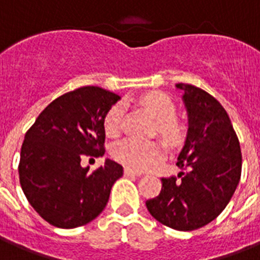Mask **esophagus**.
<instances>
[{"label": "esophagus", "mask_w": 260, "mask_h": 260, "mask_svg": "<svg viewBox=\"0 0 260 260\" xmlns=\"http://www.w3.org/2000/svg\"><path fill=\"white\" fill-rule=\"evenodd\" d=\"M124 175L125 176H141V172H137L131 168H124Z\"/></svg>", "instance_id": "esophagus-1"}]
</instances>
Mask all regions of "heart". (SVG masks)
<instances>
[{"label":"heart","mask_w":260,"mask_h":260,"mask_svg":"<svg viewBox=\"0 0 260 260\" xmlns=\"http://www.w3.org/2000/svg\"><path fill=\"white\" fill-rule=\"evenodd\" d=\"M141 103L152 117L157 121V129L163 137L171 143L180 139V128L175 123V104L167 94L161 92H149L141 99ZM123 107L113 105L105 115L104 129L108 136H117L121 126ZM112 156L126 168L135 171H144L155 166L164 157V148L156 141H143L136 139H125L113 145Z\"/></svg>","instance_id":"b5f03b06"}]
</instances>
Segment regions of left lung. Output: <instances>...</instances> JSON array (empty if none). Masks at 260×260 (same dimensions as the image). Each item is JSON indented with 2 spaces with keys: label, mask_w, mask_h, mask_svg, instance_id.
<instances>
[{
  "label": "left lung",
  "mask_w": 260,
  "mask_h": 260,
  "mask_svg": "<svg viewBox=\"0 0 260 260\" xmlns=\"http://www.w3.org/2000/svg\"><path fill=\"white\" fill-rule=\"evenodd\" d=\"M184 92L188 132L179 153L178 176L161 178V191L145 202L149 214L179 231L198 230L218 218L242 174V152L225 109L206 90L176 84Z\"/></svg>",
  "instance_id": "left-lung-1"
}]
</instances>
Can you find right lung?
<instances>
[{
    "instance_id": "1",
    "label": "right lung",
    "mask_w": 260,
    "mask_h": 260,
    "mask_svg": "<svg viewBox=\"0 0 260 260\" xmlns=\"http://www.w3.org/2000/svg\"><path fill=\"white\" fill-rule=\"evenodd\" d=\"M120 96L82 86L57 97L27 129L18 164L20 183L37 214L58 229H75L101 214L123 167L107 159L89 172L84 156L104 155V119Z\"/></svg>"
}]
</instances>
